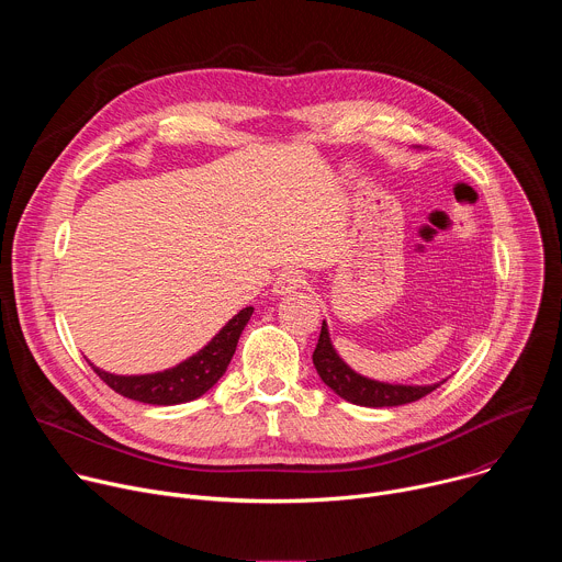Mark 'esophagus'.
I'll return each mask as SVG.
<instances>
[{
  "label": "esophagus",
  "instance_id": "esophagus-1",
  "mask_svg": "<svg viewBox=\"0 0 562 562\" xmlns=\"http://www.w3.org/2000/svg\"><path fill=\"white\" fill-rule=\"evenodd\" d=\"M302 286H304V276H302L300 271H295V269H284V271L276 278V282H273V291H276L278 295L295 293V291L302 289Z\"/></svg>",
  "mask_w": 562,
  "mask_h": 562
}]
</instances>
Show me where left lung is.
Segmentation results:
<instances>
[{"instance_id":"obj_1","label":"left lung","mask_w":562,"mask_h":562,"mask_svg":"<svg viewBox=\"0 0 562 562\" xmlns=\"http://www.w3.org/2000/svg\"><path fill=\"white\" fill-rule=\"evenodd\" d=\"M313 364L317 375L323 378L327 386H331L340 397L349 400L360 407H397L416 403V400L429 395L440 384H427V386H407V384H384L369 380L353 369H349L342 358L336 353L327 323H323V331H319L315 351H313Z\"/></svg>"}]
</instances>
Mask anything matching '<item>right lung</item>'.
I'll list each match as a JSON object with an SVG mask.
<instances>
[{
    "label": "right lung",
    "mask_w": 562,
    "mask_h": 562,
    "mask_svg": "<svg viewBox=\"0 0 562 562\" xmlns=\"http://www.w3.org/2000/svg\"><path fill=\"white\" fill-rule=\"evenodd\" d=\"M254 306H247L228 319L226 327L195 356L180 362L173 369L148 373V375H113L98 367L93 371L120 395L137 400L146 405H180L206 393L226 371L239 334L245 331L251 319Z\"/></svg>",
    "instance_id": "1"
}]
</instances>
